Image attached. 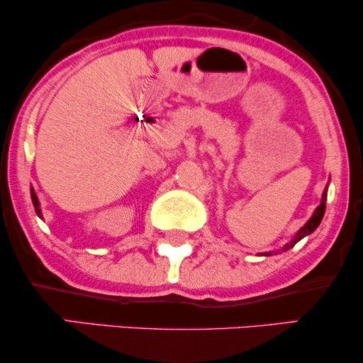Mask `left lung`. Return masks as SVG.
Wrapping results in <instances>:
<instances>
[{"mask_svg": "<svg viewBox=\"0 0 363 363\" xmlns=\"http://www.w3.org/2000/svg\"><path fill=\"white\" fill-rule=\"evenodd\" d=\"M325 201H327V186H325V190H324V193H322V200H320V205L315 208L314 215H312V218H311V220H309V221H307V223H306V225L301 228V230H299V233H297V235H296V238H294V240H292V241L289 242V245H286V246H284V251H287V250H291V247H292V246H294L297 241H301V240H302V238H304V236H307V235H311V233H312V231H314V230H315V228L320 225L322 218H324V211H325Z\"/></svg>", "mask_w": 363, "mask_h": 363, "instance_id": "1", "label": "left lung"}]
</instances>
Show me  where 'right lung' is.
<instances>
[{
    "instance_id": "right-lung-1",
    "label": "right lung",
    "mask_w": 363,
    "mask_h": 363,
    "mask_svg": "<svg viewBox=\"0 0 363 363\" xmlns=\"http://www.w3.org/2000/svg\"><path fill=\"white\" fill-rule=\"evenodd\" d=\"M31 200H33V205H34V210H36L38 216H41V208H39V201H38V196L36 193H34V190L31 188Z\"/></svg>"
}]
</instances>
